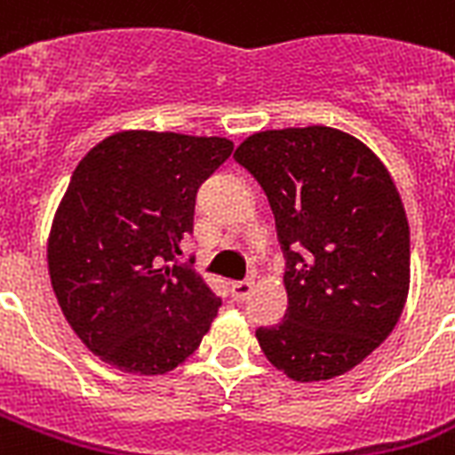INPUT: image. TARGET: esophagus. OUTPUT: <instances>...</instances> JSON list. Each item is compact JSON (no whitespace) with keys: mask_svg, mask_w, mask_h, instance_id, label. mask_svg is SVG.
I'll return each mask as SVG.
<instances>
[{"mask_svg":"<svg viewBox=\"0 0 455 455\" xmlns=\"http://www.w3.org/2000/svg\"><path fill=\"white\" fill-rule=\"evenodd\" d=\"M250 292H252V281H234V283H231V295H234L235 302L248 299Z\"/></svg>","mask_w":455,"mask_h":455,"instance_id":"obj_1","label":"esophagus"}]
</instances>
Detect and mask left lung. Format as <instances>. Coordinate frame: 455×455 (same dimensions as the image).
<instances>
[{
	"label": "left lung",
	"mask_w": 455,
	"mask_h": 455,
	"mask_svg": "<svg viewBox=\"0 0 455 455\" xmlns=\"http://www.w3.org/2000/svg\"><path fill=\"white\" fill-rule=\"evenodd\" d=\"M234 157L267 193L285 257L288 311L255 331L264 356L298 382L347 373L392 332L409 295L395 181L359 139L331 127L259 132Z\"/></svg>",
	"instance_id": "obj_1"
}]
</instances>
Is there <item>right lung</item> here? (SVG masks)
<instances>
[{"label":"right lung","instance_id":"right-lung-1","mask_svg":"<svg viewBox=\"0 0 455 455\" xmlns=\"http://www.w3.org/2000/svg\"><path fill=\"white\" fill-rule=\"evenodd\" d=\"M234 151L220 137L120 132L75 167L49 235V274L84 345L124 373L160 375L198 349L221 307L179 243L200 184Z\"/></svg>","mask_w":455,"mask_h":455}]
</instances>
